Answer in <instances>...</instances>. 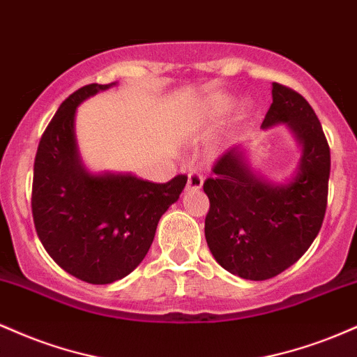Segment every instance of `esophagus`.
I'll return each instance as SVG.
<instances>
[{"label": "esophagus", "instance_id": "esophagus-1", "mask_svg": "<svg viewBox=\"0 0 357 357\" xmlns=\"http://www.w3.org/2000/svg\"><path fill=\"white\" fill-rule=\"evenodd\" d=\"M188 190H191V191H198V190H202V186H203V176H202V173H198V171H190V173H188Z\"/></svg>", "mask_w": 357, "mask_h": 357}]
</instances>
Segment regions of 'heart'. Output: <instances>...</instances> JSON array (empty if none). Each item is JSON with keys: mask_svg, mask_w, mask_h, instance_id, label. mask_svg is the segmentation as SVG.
<instances>
[{"mask_svg": "<svg viewBox=\"0 0 357 357\" xmlns=\"http://www.w3.org/2000/svg\"><path fill=\"white\" fill-rule=\"evenodd\" d=\"M230 109V102L228 100H218L215 102V104L211 105L210 109L206 110V112L202 116V121H199V124H203V122H211V121H216V119H220L223 116L227 110Z\"/></svg>", "mask_w": 357, "mask_h": 357, "instance_id": "b5f03b06", "label": "heart"}]
</instances>
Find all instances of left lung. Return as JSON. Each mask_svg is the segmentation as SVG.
<instances>
[{"instance_id":"left-lung-1","label":"left lung","mask_w":357,"mask_h":357,"mask_svg":"<svg viewBox=\"0 0 357 357\" xmlns=\"http://www.w3.org/2000/svg\"><path fill=\"white\" fill-rule=\"evenodd\" d=\"M261 127L285 124L302 147L297 173L285 184L261 179L241 147L225 153L203 190L210 198L204 236L215 260L247 280H267L307 252L322 227L329 190L331 149L314 109L301 93L272 84Z\"/></svg>"}]
</instances>
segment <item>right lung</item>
<instances>
[{
    "label": "right lung",
    "instance_id": "1",
    "mask_svg": "<svg viewBox=\"0 0 357 357\" xmlns=\"http://www.w3.org/2000/svg\"><path fill=\"white\" fill-rule=\"evenodd\" d=\"M112 84H90L61 102L45 129L33 167L31 211L53 260L87 284L129 275L144 260L159 220L178 202L188 176L151 183L134 174H93L80 159L77 107Z\"/></svg>",
    "mask_w": 357,
    "mask_h": 357
}]
</instances>
